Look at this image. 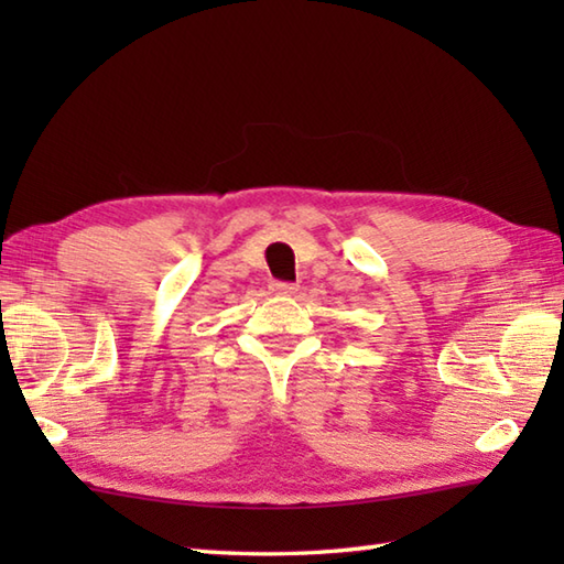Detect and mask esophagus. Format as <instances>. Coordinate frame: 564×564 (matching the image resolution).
I'll return each mask as SVG.
<instances>
[{
  "instance_id": "obj_1",
  "label": "esophagus",
  "mask_w": 564,
  "mask_h": 564,
  "mask_svg": "<svg viewBox=\"0 0 564 564\" xmlns=\"http://www.w3.org/2000/svg\"><path fill=\"white\" fill-rule=\"evenodd\" d=\"M271 291H273L275 295H295V293H297V285H295V283L273 281V283H271Z\"/></svg>"
}]
</instances>
